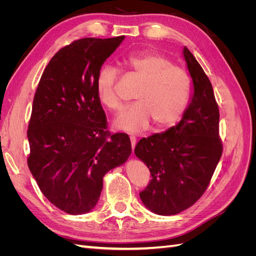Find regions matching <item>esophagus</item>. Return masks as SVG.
<instances>
[{
    "label": "esophagus",
    "instance_id": "obj_1",
    "mask_svg": "<svg viewBox=\"0 0 256 256\" xmlns=\"http://www.w3.org/2000/svg\"><path fill=\"white\" fill-rule=\"evenodd\" d=\"M130 141H131V147H132V150H134V147L136 145V138L134 136H130Z\"/></svg>",
    "mask_w": 256,
    "mask_h": 256
}]
</instances>
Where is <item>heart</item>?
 I'll return each mask as SVG.
<instances>
[{
  "label": "heart",
  "mask_w": 256,
  "mask_h": 256,
  "mask_svg": "<svg viewBox=\"0 0 256 256\" xmlns=\"http://www.w3.org/2000/svg\"><path fill=\"white\" fill-rule=\"evenodd\" d=\"M124 65L134 74L141 85L134 99L113 122V126L129 134H138L150 126L152 120L159 128L175 124L182 118L191 94V79L182 68L174 66L164 56L143 52L124 60ZM118 72L104 65L96 78V95L99 102L109 109H118L120 100L114 92Z\"/></svg>",
  "instance_id": "1"
}]
</instances>
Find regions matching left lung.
<instances>
[{"label":"left lung","mask_w":256,"mask_h":256,"mask_svg":"<svg viewBox=\"0 0 256 256\" xmlns=\"http://www.w3.org/2000/svg\"><path fill=\"white\" fill-rule=\"evenodd\" d=\"M182 56L192 80V94L182 118L162 134L143 138L136 156L150 168L152 180L140 193L144 206L156 214L172 216L203 196L222 154L219 109L212 83L187 49Z\"/></svg>","instance_id":"1"}]
</instances>
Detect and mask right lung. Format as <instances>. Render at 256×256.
<instances>
[{
	"label": "right lung",
	"instance_id": "right-lung-1",
	"mask_svg": "<svg viewBox=\"0 0 256 256\" xmlns=\"http://www.w3.org/2000/svg\"><path fill=\"white\" fill-rule=\"evenodd\" d=\"M124 38H82L66 46L49 62L35 92L28 168L42 194L67 214L90 212L98 203L104 175L131 154L127 134L106 131L95 85Z\"/></svg>",
	"mask_w": 256,
	"mask_h": 256
}]
</instances>
